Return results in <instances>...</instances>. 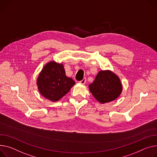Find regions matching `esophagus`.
Instances as JSON below:
<instances>
[{"label":"esophagus","instance_id":"34e87169","mask_svg":"<svg viewBox=\"0 0 157 157\" xmlns=\"http://www.w3.org/2000/svg\"><path fill=\"white\" fill-rule=\"evenodd\" d=\"M86 78H83L81 81H79V82L81 83V84H82V85H85V83H86Z\"/></svg>","mask_w":157,"mask_h":157}]
</instances>
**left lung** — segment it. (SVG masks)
Returning a JSON list of instances; mask_svg holds the SVG:
<instances>
[{"label": "left lung", "instance_id": "obj_1", "mask_svg": "<svg viewBox=\"0 0 157 157\" xmlns=\"http://www.w3.org/2000/svg\"><path fill=\"white\" fill-rule=\"evenodd\" d=\"M89 88L93 96L101 103L116 100L122 90L120 79L109 70L100 71Z\"/></svg>", "mask_w": 157, "mask_h": 157}]
</instances>
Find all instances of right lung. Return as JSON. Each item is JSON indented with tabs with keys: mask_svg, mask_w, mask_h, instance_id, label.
Returning <instances> with one entry per match:
<instances>
[{
	"mask_svg": "<svg viewBox=\"0 0 157 157\" xmlns=\"http://www.w3.org/2000/svg\"><path fill=\"white\" fill-rule=\"evenodd\" d=\"M36 85L41 95L50 101H57L70 91L75 82L66 76L63 64L52 61L40 72Z\"/></svg>",
	"mask_w": 157,
	"mask_h": 157,
	"instance_id": "right-lung-1",
	"label": "right lung"
}]
</instances>
